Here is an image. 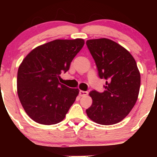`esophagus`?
<instances>
[{
  "label": "esophagus",
  "mask_w": 157,
  "mask_h": 157,
  "mask_svg": "<svg viewBox=\"0 0 157 157\" xmlns=\"http://www.w3.org/2000/svg\"><path fill=\"white\" fill-rule=\"evenodd\" d=\"M88 91H80V92H79V94H80V97H85L86 96V95H88Z\"/></svg>",
  "instance_id": "34e87169"
}]
</instances>
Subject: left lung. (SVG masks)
Listing matches in <instances>:
<instances>
[{
	"label": "left lung",
	"instance_id": "8db88e82",
	"mask_svg": "<svg viewBox=\"0 0 157 157\" xmlns=\"http://www.w3.org/2000/svg\"><path fill=\"white\" fill-rule=\"evenodd\" d=\"M86 45L96 63L100 78L105 79V90L89 93L92 105L88 117L100 125H113L130 113L140 88V74L130 52L111 40H89Z\"/></svg>",
	"mask_w": 157,
	"mask_h": 157
}]
</instances>
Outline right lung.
Segmentation results:
<instances>
[{"label":"right lung","mask_w":157,"mask_h":157,"mask_svg":"<svg viewBox=\"0 0 157 157\" xmlns=\"http://www.w3.org/2000/svg\"><path fill=\"white\" fill-rule=\"evenodd\" d=\"M85 44L84 40H55L34 48L20 65L17 94L30 118L43 125L62 121L79 94L59 82L60 74Z\"/></svg>","instance_id":"1"}]
</instances>
